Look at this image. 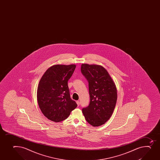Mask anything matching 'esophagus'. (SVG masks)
Listing matches in <instances>:
<instances>
[{"label": "esophagus", "mask_w": 160, "mask_h": 160, "mask_svg": "<svg viewBox=\"0 0 160 160\" xmlns=\"http://www.w3.org/2000/svg\"><path fill=\"white\" fill-rule=\"evenodd\" d=\"M76 103L77 104L78 106H79V105H80V102H79V101H77Z\"/></svg>", "instance_id": "esophagus-1"}]
</instances>
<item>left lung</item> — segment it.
<instances>
[{
  "instance_id": "8db88e82",
  "label": "left lung",
  "mask_w": 160,
  "mask_h": 160,
  "mask_svg": "<svg viewBox=\"0 0 160 160\" xmlns=\"http://www.w3.org/2000/svg\"><path fill=\"white\" fill-rule=\"evenodd\" d=\"M82 74L89 83L90 102L83 108L86 120L93 126H100L108 121L116 106L117 89L108 71L100 65H81Z\"/></svg>"
}]
</instances>
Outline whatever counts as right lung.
I'll return each mask as SVG.
<instances>
[{
    "label": "right lung",
    "instance_id": "1",
    "mask_svg": "<svg viewBox=\"0 0 160 160\" xmlns=\"http://www.w3.org/2000/svg\"><path fill=\"white\" fill-rule=\"evenodd\" d=\"M75 65H56L48 68L42 77L37 91V100L43 115L52 122L65 120L77 107L70 98L68 81Z\"/></svg>",
    "mask_w": 160,
    "mask_h": 160
}]
</instances>
